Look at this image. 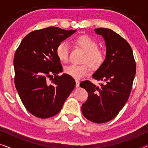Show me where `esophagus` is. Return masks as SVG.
Segmentation results:
<instances>
[{
	"instance_id": "1",
	"label": "esophagus",
	"mask_w": 148,
	"mask_h": 148,
	"mask_svg": "<svg viewBox=\"0 0 148 148\" xmlns=\"http://www.w3.org/2000/svg\"><path fill=\"white\" fill-rule=\"evenodd\" d=\"M75 83H76V87H77V88H78V87L79 86V81L77 80V79H76L75 80Z\"/></svg>"
}]
</instances>
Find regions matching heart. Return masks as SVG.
<instances>
[{"mask_svg":"<svg viewBox=\"0 0 148 148\" xmlns=\"http://www.w3.org/2000/svg\"><path fill=\"white\" fill-rule=\"evenodd\" d=\"M77 45L86 52L82 58V64H71L64 67L66 74L75 79H80L88 75L92 69H99L106 59L105 52L98 48L96 40L88 36H82L75 40ZM56 54L60 61L67 62L69 57V46L66 42H61L56 48Z\"/></svg>","mask_w":148,"mask_h":148,"instance_id":"obj_1","label":"heart"}]
</instances>
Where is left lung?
Listing matches in <instances>:
<instances>
[{"mask_svg": "<svg viewBox=\"0 0 148 148\" xmlns=\"http://www.w3.org/2000/svg\"><path fill=\"white\" fill-rule=\"evenodd\" d=\"M95 32L106 42L104 63L93 74V78L104 84L97 86L90 81L81 82L80 87L88 92L82 104L84 116L96 123H106L117 116L130 95L136 64L129 44L120 35L106 28H97Z\"/></svg>", "mask_w": 148, "mask_h": 148, "instance_id": "left-lung-1", "label": "left lung"}]
</instances>
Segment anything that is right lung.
<instances>
[{
	"label": "right lung",
	"mask_w": 148,
	"mask_h": 148,
	"mask_svg": "<svg viewBox=\"0 0 148 148\" xmlns=\"http://www.w3.org/2000/svg\"><path fill=\"white\" fill-rule=\"evenodd\" d=\"M75 32L56 27L36 30L22 40L16 50L15 87L24 106L34 116L46 119L58 114L75 86L72 77L58 75L62 66L56 54L58 44Z\"/></svg>",
	"instance_id": "1"
}]
</instances>
